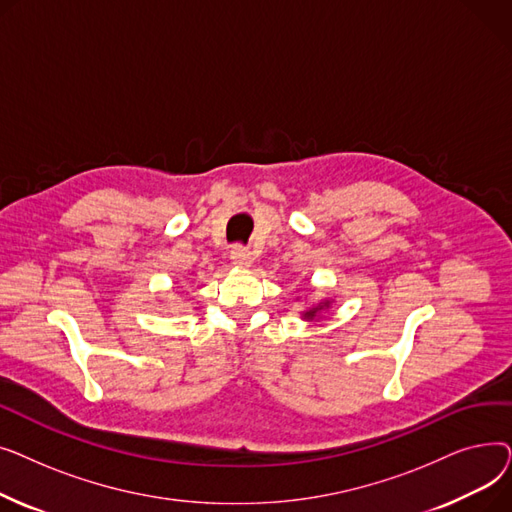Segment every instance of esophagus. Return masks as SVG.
Instances as JSON below:
<instances>
[{
    "label": "esophagus",
    "mask_w": 512,
    "mask_h": 512,
    "mask_svg": "<svg viewBox=\"0 0 512 512\" xmlns=\"http://www.w3.org/2000/svg\"><path fill=\"white\" fill-rule=\"evenodd\" d=\"M230 259L236 267H249L251 265V251L242 245H234L230 249Z\"/></svg>",
    "instance_id": "1"
}]
</instances>
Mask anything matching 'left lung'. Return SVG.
Masks as SVG:
<instances>
[{
  "label": "left lung",
  "instance_id": "8db88e82",
  "mask_svg": "<svg viewBox=\"0 0 512 512\" xmlns=\"http://www.w3.org/2000/svg\"><path fill=\"white\" fill-rule=\"evenodd\" d=\"M324 307H328V303H326V305H324ZM317 309H321V305H319V307H317ZM317 309H311V311H307V313H305V317H313V315H315V313H317Z\"/></svg>",
  "mask_w": 512,
  "mask_h": 512
}]
</instances>
